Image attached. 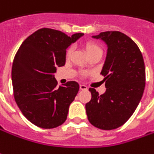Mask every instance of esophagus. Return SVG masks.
Returning a JSON list of instances; mask_svg holds the SVG:
<instances>
[{"label": "esophagus", "instance_id": "34e87169", "mask_svg": "<svg viewBox=\"0 0 154 154\" xmlns=\"http://www.w3.org/2000/svg\"><path fill=\"white\" fill-rule=\"evenodd\" d=\"M79 89L80 90H87V86L85 85H79Z\"/></svg>", "mask_w": 154, "mask_h": 154}]
</instances>
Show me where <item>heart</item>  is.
<instances>
[{
	"label": "heart",
	"instance_id": "1",
	"mask_svg": "<svg viewBox=\"0 0 154 154\" xmlns=\"http://www.w3.org/2000/svg\"><path fill=\"white\" fill-rule=\"evenodd\" d=\"M85 50H86L89 56L91 55V54H94V53H97V52H102V50H101L100 46L97 43L93 42V41H87V42H85ZM71 53H72V47H69L67 49V51H66V57L69 58L70 55H71ZM84 74L85 75H87L88 73L85 72Z\"/></svg>",
	"mask_w": 154,
	"mask_h": 154
}]
</instances>
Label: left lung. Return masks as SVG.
<instances>
[{"label":"left lung","instance_id":"left-lung-1","mask_svg":"<svg viewBox=\"0 0 154 154\" xmlns=\"http://www.w3.org/2000/svg\"><path fill=\"white\" fill-rule=\"evenodd\" d=\"M93 38L102 39L108 45L101 72L107 89L99 95L89 88L91 99L85 109L93 126L109 131L123 125L137 108L145 88V64L139 47L124 33L102 32Z\"/></svg>","mask_w":154,"mask_h":154}]
</instances>
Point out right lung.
<instances>
[{
	"mask_svg": "<svg viewBox=\"0 0 154 154\" xmlns=\"http://www.w3.org/2000/svg\"><path fill=\"white\" fill-rule=\"evenodd\" d=\"M82 35L40 29L24 40L14 57L12 81L15 102L24 117L38 127L52 129L67 119L79 85L68 81L57 86L54 74L57 67L65 64L68 46Z\"/></svg>",
	"mask_w": 154,
	"mask_h": 154,
	"instance_id": "1",
	"label": "right lung"
}]
</instances>
